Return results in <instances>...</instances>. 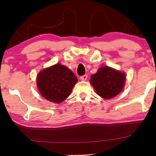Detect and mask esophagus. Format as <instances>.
<instances>
[{
    "mask_svg": "<svg viewBox=\"0 0 156 156\" xmlns=\"http://www.w3.org/2000/svg\"><path fill=\"white\" fill-rule=\"evenodd\" d=\"M87 79V74H84V75L80 76V80L82 81H86Z\"/></svg>",
    "mask_w": 156,
    "mask_h": 156,
    "instance_id": "1",
    "label": "esophagus"
}]
</instances>
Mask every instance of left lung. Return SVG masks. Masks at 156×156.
Returning <instances> with one entry per match:
<instances>
[{"instance_id":"8db88e82","label":"left lung","mask_w":156,"mask_h":156,"mask_svg":"<svg viewBox=\"0 0 156 156\" xmlns=\"http://www.w3.org/2000/svg\"><path fill=\"white\" fill-rule=\"evenodd\" d=\"M125 80L124 73L106 66L91 76L90 82L98 95L105 99H110L122 91Z\"/></svg>"}]
</instances>
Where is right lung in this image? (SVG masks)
Wrapping results in <instances>:
<instances>
[{
  "instance_id": "1",
  "label": "right lung",
  "mask_w": 156,
  "mask_h": 156,
  "mask_svg": "<svg viewBox=\"0 0 156 156\" xmlns=\"http://www.w3.org/2000/svg\"><path fill=\"white\" fill-rule=\"evenodd\" d=\"M76 82L75 74L61 64L42 70L37 78V88L42 97L55 103L67 99Z\"/></svg>"
}]
</instances>
